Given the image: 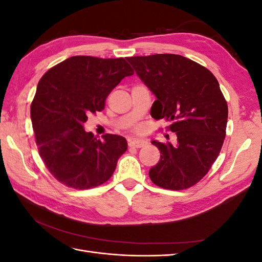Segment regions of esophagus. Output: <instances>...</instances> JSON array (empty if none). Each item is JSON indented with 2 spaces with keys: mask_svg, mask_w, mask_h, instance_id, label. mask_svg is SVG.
<instances>
[{
  "mask_svg": "<svg viewBox=\"0 0 262 262\" xmlns=\"http://www.w3.org/2000/svg\"><path fill=\"white\" fill-rule=\"evenodd\" d=\"M129 145L133 146V147L140 148V147H143V146L147 145V141L142 140V139H134V140H131L129 142Z\"/></svg>",
  "mask_w": 262,
  "mask_h": 262,
  "instance_id": "34e87169",
  "label": "esophagus"
}]
</instances>
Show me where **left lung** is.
I'll return each instance as SVG.
<instances>
[{
	"label": "left lung",
	"instance_id": "obj_1",
	"mask_svg": "<svg viewBox=\"0 0 262 262\" xmlns=\"http://www.w3.org/2000/svg\"><path fill=\"white\" fill-rule=\"evenodd\" d=\"M156 100L150 116L169 121L177 143L152 141L161 158L149 178L169 190L190 188L215 162L225 139L228 109L219 82L208 69L179 54L126 58Z\"/></svg>",
	"mask_w": 262,
	"mask_h": 262
}]
</instances>
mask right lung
<instances>
[{
  "instance_id": "1",
  "label": "right lung",
  "mask_w": 262,
  "mask_h": 262,
  "mask_svg": "<svg viewBox=\"0 0 262 262\" xmlns=\"http://www.w3.org/2000/svg\"><path fill=\"white\" fill-rule=\"evenodd\" d=\"M134 72L123 58L75 55L51 68L39 81L30 117L39 155L51 175L74 189L106 182L126 140L105 134L102 140L86 132L87 116L105 108V100L125 76Z\"/></svg>"
}]
</instances>
